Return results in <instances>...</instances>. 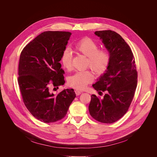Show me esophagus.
I'll list each match as a JSON object with an SVG mask.
<instances>
[{
    "instance_id": "esophagus-1",
    "label": "esophagus",
    "mask_w": 157,
    "mask_h": 157,
    "mask_svg": "<svg viewBox=\"0 0 157 157\" xmlns=\"http://www.w3.org/2000/svg\"><path fill=\"white\" fill-rule=\"evenodd\" d=\"M82 91H80V90H75V94H76V95H80L81 94H82Z\"/></svg>"
}]
</instances>
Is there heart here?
<instances>
[{"mask_svg": "<svg viewBox=\"0 0 157 157\" xmlns=\"http://www.w3.org/2000/svg\"><path fill=\"white\" fill-rule=\"evenodd\" d=\"M74 51L87 57L86 66L94 71L97 75H102L108 70L110 64L109 52L104 49H99L98 43L94 39L85 37L74 45ZM72 54L70 49L66 48L62 53L60 62L67 71L72 69ZM93 80V75L90 71L77 72L68 79V85L78 90L84 89Z\"/></svg>", "mask_w": 157, "mask_h": 157, "instance_id": "heart-1", "label": "heart"}]
</instances>
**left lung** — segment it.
Here are the masks:
<instances>
[{"instance_id": "obj_1", "label": "left lung", "mask_w": 157, "mask_h": 157, "mask_svg": "<svg viewBox=\"0 0 157 157\" xmlns=\"http://www.w3.org/2000/svg\"><path fill=\"white\" fill-rule=\"evenodd\" d=\"M95 34L102 40L111 61L106 72L92 85L106 94L102 99L91 95L89 111L97 121L112 123L128 111L134 96L138 77L134 56L129 46L115 31H97Z\"/></svg>"}]
</instances>
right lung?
<instances>
[{
    "label": "right lung",
    "instance_id": "add662e5",
    "mask_svg": "<svg viewBox=\"0 0 157 157\" xmlns=\"http://www.w3.org/2000/svg\"><path fill=\"white\" fill-rule=\"evenodd\" d=\"M71 35L67 31H45L21 54L18 83L23 103L35 118L46 123L63 118L76 97L73 89L56 95L50 92L51 86L59 88L65 83L59 62Z\"/></svg>",
    "mask_w": 157,
    "mask_h": 157
}]
</instances>
